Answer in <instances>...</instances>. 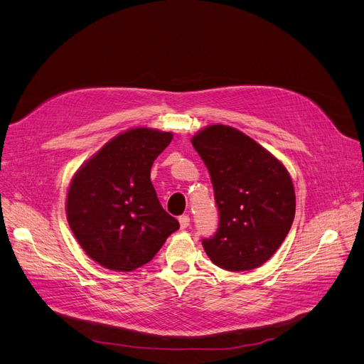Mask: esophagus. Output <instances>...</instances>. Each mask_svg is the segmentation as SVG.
Instances as JSON below:
<instances>
[{"instance_id": "34e87169", "label": "esophagus", "mask_w": 364, "mask_h": 364, "mask_svg": "<svg viewBox=\"0 0 364 364\" xmlns=\"http://www.w3.org/2000/svg\"><path fill=\"white\" fill-rule=\"evenodd\" d=\"M178 223H180L181 230H186V228L190 225V216H188V215L180 216V218H178Z\"/></svg>"}]
</instances>
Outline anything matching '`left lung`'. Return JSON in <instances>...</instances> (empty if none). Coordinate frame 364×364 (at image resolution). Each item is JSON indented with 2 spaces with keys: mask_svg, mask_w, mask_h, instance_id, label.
Wrapping results in <instances>:
<instances>
[{
  "mask_svg": "<svg viewBox=\"0 0 364 364\" xmlns=\"http://www.w3.org/2000/svg\"><path fill=\"white\" fill-rule=\"evenodd\" d=\"M210 174L220 228L203 240L209 259L231 272L252 271L279 249L296 215L285 165L234 127L212 124L191 137Z\"/></svg>",
  "mask_w": 364,
  "mask_h": 364,
  "instance_id": "left-lung-1",
  "label": "left lung"
}]
</instances>
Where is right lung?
Instances as JSON below:
<instances>
[{
	"mask_svg": "<svg viewBox=\"0 0 364 364\" xmlns=\"http://www.w3.org/2000/svg\"><path fill=\"white\" fill-rule=\"evenodd\" d=\"M171 140V132L130 129L107 141L73 176L65 200L68 225L83 252L104 268H140L180 228L162 209L151 181L152 164Z\"/></svg>",
	"mask_w": 364,
	"mask_h": 364,
	"instance_id": "1",
	"label": "right lung"
}]
</instances>
